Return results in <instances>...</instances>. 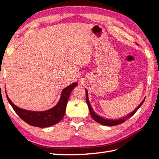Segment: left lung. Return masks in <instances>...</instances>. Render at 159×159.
<instances>
[{
    "label": "left lung",
    "instance_id": "8db88e82",
    "mask_svg": "<svg viewBox=\"0 0 159 159\" xmlns=\"http://www.w3.org/2000/svg\"><path fill=\"white\" fill-rule=\"evenodd\" d=\"M137 45H138L137 43H136ZM85 93H86V101H87V105H88L89 107V113L93 119V120H95L96 121H97L98 123H99L102 125H104V126H116V125H118V124H120L121 123H124L125 121L127 120L128 118L131 117L132 116H133V115L137 112V111L141 107V106L142 105L145 98L143 100L142 102H141L139 104V106H138L135 109L133 110L132 111L131 113H128V115H126V116H124L123 118H120V119H118V120H107V119H104L102 117H101L98 115H97L95 112L93 111V109H92V106H91L90 102H89V98H88V91L87 90V89H85Z\"/></svg>",
    "mask_w": 159,
    "mask_h": 159
}]
</instances>
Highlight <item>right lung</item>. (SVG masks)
Wrapping results in <instances>:
<instances>
[{
  "instance_id": "1",
  "label": "right lung",
  "mask_w": 159,
  "mask_h": 159,
  "mask_svg": "<svg viewBox=\"0 0 159 159\" xmlns=\"http://www.w3.org/2000/svg\"><path fill=\"white\" fill-rule=\"evenodd\" d=\"M77 85L78 83L75 82L64 88L61 93L58 103L51 109L41 111H29L18 107L15 105L12 102V101L9 99L6 90L5 92L9 104H11L15 112L18 115V116L22 120L33 126L46 128L53 126L62 120L66 113L67 103L70 93L74 87Z\"/></svg>"
}]
</instances>
